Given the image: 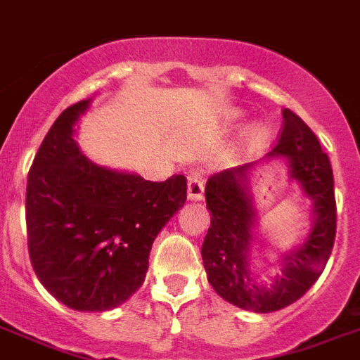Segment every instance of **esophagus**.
Instances as JSON below:
<instances>
[{
	"label": "esophagus",
	"instance_id": "1",
	"mask_svg": "<svg viewBox=\"0 0 360 360\" xmlns=\"http://www.w3.org/2000/svg\"><path fill=\"white\" fill-rule=\"evenodd\" d=\"M205 195V177L201 172L188 174V198L192 201H201Z\"/></svg>",
	"mask_w": 360,
	"mask_h": 360
}]
</instances>
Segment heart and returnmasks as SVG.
<instances>
[{"label": "heart", "mask_w": 360, "mask_h": 360, "mask_svg": "<svg viewBox=\"0 0 360 360\" xmlns=\"http://www.w3.org/2000/svg\"><path fill=\"white\" fill-rule=\"evenodd\" d=\"M252 137H255L256 141H259V139H264L265 137V128L258 126V128L252 129Z\"/></svg>", "instance_id": "b5f03b06"}]
</instances>
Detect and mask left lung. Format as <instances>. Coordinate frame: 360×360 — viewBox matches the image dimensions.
I'll use <instances>...</instances> for the list:
<instances>
[{
	"instance_id": "8db88e82",
	"label": "left lung",
	"mask_w": 360,
	"mask_h": 360,
	"mask_svg": "<svg viewBox=\"0 0 360 360\" xmlns=\"http://www.w3.org/2000/svg\"><path fill=\"white\" fill-rule=\"evenodd\" d=\"M278 143L267 157H285L291 177L313 199L315 225L306 241L280 262L282 273L271 283H256L247 255L255 225V210L245 192V179L255 162L214 174L207 181L210 226L201 247L208 282L226 302L255 313H271L297 302L319 280L333 250L337 234L333 170L328 153L304 120L291 110L282 111Z\"/></svg>"
}]
</instances>
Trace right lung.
<instances>
[{
  "label": "right lung",
  "instance_id": "obj_1",
  "mask_svg": "<svg viewBox=\"0 0 360 360\" xmlns=\"http://www.w3.org/2000/svg\"><path fill=\"white\" fill-rule=\"evenodd\" d=\"M89 101L54 120L27 177V245L36 276L77 311L120 306L141 285L153 240L186 201V177L144 181L80 153L72 126Z\"/></svg>",
  "mask_w": 360,
  "mask_h": 360
}]
</instances>
